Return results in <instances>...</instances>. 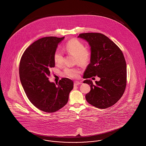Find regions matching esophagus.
Here are the masks:
<instances>
[{"label":"esophagus","instance_id":"1","mask_svg":"<svg viewBox=\"0 0 146 146\" xmlns=\"http://www.w3.org/2000/svg\"><path fill=\"white\" fill-rule=\"evenodd\" d=\"M82 84L81 82L76 81V82H74V86H77V85H80V84Z\"/></svg>","mask_w":146,"mask_h":146}]
</instances>
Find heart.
I'll use <instances>...</instances> for the list:
<instances>
[{
	"label": "heart",
	"mask_w": 146,
	"mask_h": 146,
	"mask_svg": "<svg viewBox=\"0 0 146 146\" xmlns=\"http://www.w3.org/2000/svg\"><path fill=\"white\" fill-rule=\"evenodd\" d=\"M65 51L69 54L76 56V62L82 66H86L91 59L90 50L85 48L83 42L77 39H72L66 42L64 46ZM53 58L56 64L61 66L64 61V55L62 51L57 49L54 52ZM80 70L78 68H67L64 70L66 76L72 78L78 76Z\"/></svg>",
	"instance_id": "obj_1"
}]
</instances>
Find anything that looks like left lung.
Segmentation results:
<instances>
[{"mask_svg": "<svg viewBox=\"0 0 146 146\" xmlns=\"http://www.w3.org/2000/svg\"><path fill=\"white\" fill-rule=\"evenodd\" d=\"M86 40L91 47L90 63L84 72V79L97 76L100 80L94 84L90 79L84 83L90 86L85 98L89 104L105 109L122 97L126 85V64L121 50L105 35L85 33L78 36Z\"/></svg>", "mask_w": 146, "mask_h": 146, "instance_id": "left-lung-1", "label": "left lung"}]
</instances>
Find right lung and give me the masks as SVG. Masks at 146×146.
Returning <instances> with one entry per match:
<instances>
[{
	"label": "right lung",
	"instance_id": "1",
	"mask_svg": "<svg viewBox=\"0 0 146 146\" xmlns=\"http://www.w3.org/2000/svg\"><path fill=\"white\" fill-rule=\"evenodd\" d=\"M64 38L46 36L29 45L21 57L19 74L21 84L30 102L47 113L57 111L67 104L73 82L67 78L57 84L49 80L55 67L53 55L59 42Z\"/></svg>",
	"mask_w": 146,
	"mask_h": 146
}]
</instances>
